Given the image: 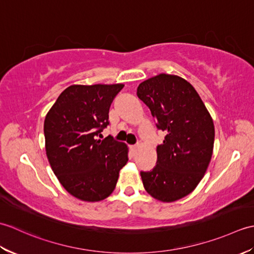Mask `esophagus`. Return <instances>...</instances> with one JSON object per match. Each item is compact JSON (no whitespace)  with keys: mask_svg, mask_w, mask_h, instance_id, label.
I'll use <instances>...</instances> for the list:
<instances>
[{"mask_svg":"<svg viewBox=\"0 0 254 254\" xmlns=\"http://www.w3.org/2000/svg\"><path fill=\"white\" fill-rule=\"evenodd\" d=\"M137 148H138V145H133V146H131L132 153H133V154H135V153H136V150H137Z\"/></svg>","mask_w":254,"mask_h":254,"instance_id":"esophagus-1","label":"esophagus"}]
</instances>
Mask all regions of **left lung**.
I'll list each match as a JSON object with an SVG mask.
<instances>
[{
  "label": "left lung",
  "mask_w": 254,
  "mask_h": 254,
  "mask_svg": "<svg viewBox=\"0 0 254 254\" xmlns=\"http://www.w3.org/2000/svg\"><path fill=\"white\" fill-rule=\"evenodd\" d=\"M136 94L158 130L167 133L157 146L153 170L141 171L144 188L158 201H177L190 194L207 170L214 147L213 119L193 86L177 75L163 73L144 80Z\"/></svg>",
  "instance_id": "left-lung-1"
}]
</instances>
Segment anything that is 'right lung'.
<instances>
[{
  "label": "right lung",
  "instance_id": "obj_1",
  "mask_svg": "<svg viewBox=\"0 0 254 254\" xmlns=\"http://www.w3.org/2000/svg\"><path fill=\"white\" fill-rule=\"evenodd\" d=\"M123 86L72 85L46 116L48 160L63 188L82 201L109 196L128 160L124 143L112 136L97 139L109 124L110 106Z\"/></svg>",
  "mask_w": 254,
  "mask_h": 254
}]
</instances>
